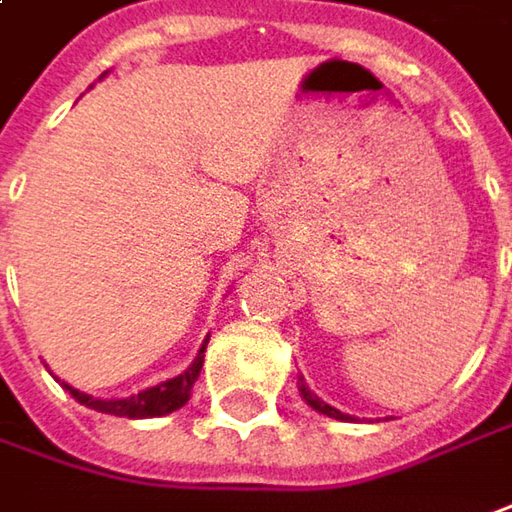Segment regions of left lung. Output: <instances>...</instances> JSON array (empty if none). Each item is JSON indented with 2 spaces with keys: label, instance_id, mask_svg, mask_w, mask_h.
Returning <instances> with one entry per match:
<instances>
[{
  "label": "left lung",
  "instance_id": "obj_1",
  "mask_svg": "<svg viewBox=\"0 0 512 512\" xmlns=\"http://www.w3.org/2000/svg\"><path fill=\"white\" fill-rule=\"evenodd\" d=\"M300 395L306 398V404H309L312 410L323 412V415H329V418H338V421H349V415H344L341 410H335V407H329L326 401H321V398H318V395H315L312 389L306 387V384H303V378H300Z\"/></svg>",
  "mask_w": 512,
  "mask_h": 512
}]
</instances>
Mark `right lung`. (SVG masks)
Instances as JSON below:
<instances>
[{
    "label": "right lung",
    "instance_id": "obj_1",
    "mask_svg": "<svg viewBox=\"0 0 512 512\" xmlns=\"http://www.w3.org/2000/svg\"><path fill=\"white\" fill-rule=\"evenodd\" d=\"M206 344H209V341H203L200 355L194 358V364H191L183 375H177V378H171V381H163V384H157V387L145 389L140 395H131V398L102 401V398H91V395H85V392H79V389L68 387V384H62V387L68 389L79 404H85V407H91V410L97 412H108V415H120V418H157V415H168V412L180 410V407L189 401L191 387H194V381H197V375H200V369H203V352H206Z\"/></svg>",
    "mask_w": 512,
    "mask_h": 512
}]
</instances>
